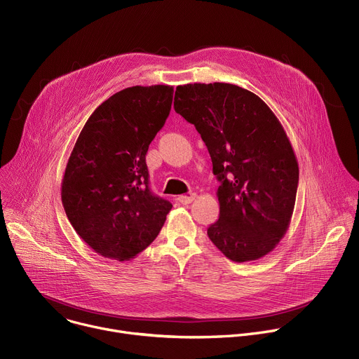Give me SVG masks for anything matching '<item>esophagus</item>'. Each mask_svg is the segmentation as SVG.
Here are the masks:
<instances>
[{
	"label": "esophagus",
	"mask_w": 359,
	"mask_h": 359,
	"mask_svg": "<svg viewBox=\"0 0 359 359\" xmlns=\"http://www.w3.org/2000/svg\"><path fill=\"white\" fill-rule=\"evenodd\" d=\"M196 198V194L194 193H190V194H182L177 197V201L180 204H190L193 200Z\"/></svg>",
	"instance_id": "34e87169"
}]
</instances>
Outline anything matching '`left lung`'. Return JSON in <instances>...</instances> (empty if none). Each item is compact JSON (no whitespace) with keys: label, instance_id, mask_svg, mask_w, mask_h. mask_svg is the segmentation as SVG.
I'll return each mask as SVG.
<instances>
[{"label":"left lung","instance_id":"1","mask_svg":"<svg viewBox=\"0 0 359 359\" xmlns=\"http://www.w3.org/2000/svg\"><path fill=\"white\" fill-rule=\"evenodd\" d=\"M175 111L204 141L219 182L211 243L231 261H257L287 231L299 184L290 141L272 109L228 83L177 86Z\"/></svg>","mask_w":359,"mask_h":359}]
</instances>
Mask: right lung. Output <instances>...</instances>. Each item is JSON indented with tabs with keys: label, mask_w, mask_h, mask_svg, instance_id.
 <instances>
[{
	"label": "right lung",
	"mask_w": 359,
	"mask_h": 359,
	"mask_svg": "<svg viewBox=\"0 0 359 359\" xmlns=\"http://www.w3.org/2000/svg\"><path fill=\"white\" fill-rule=\"evenodd\" d=\"M172 86H134L87 119L69 158L62 203L81 240L98 255L127 261L158 236L172 203L149 187L147 152L169 116Z\"/></svg>",
	"instance_id": "right-lung-1"
}]
</instances>
